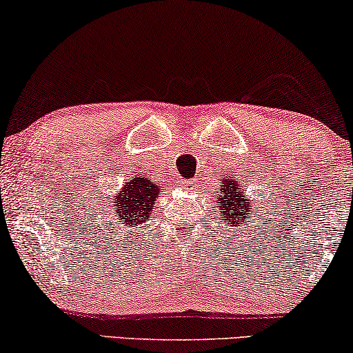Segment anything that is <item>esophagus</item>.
Listing matches in <instances>:
<instances>
[{"instance_id":"obj_1","label":"esophagus","mask_w":353,"mask_h":353,"mask_svg":"<svg viewBox=\"0 0 353 353\" xmlns=\"http://www.w3.org/2000/svg\"><path fill=\"white\" fill-rule=\"evenodd\" d=\"M181 186H183V190L192 191L197 186V183L194 180H185V181H181Z\"/></svg>"}]
</instances>
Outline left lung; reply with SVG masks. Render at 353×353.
<instances>
[{"label": "left lung", "instance_id": "left-lung-1", "mask_svg": "<svg viewBox=\"0 0 353 353\" xmlns=\"http://www.w3.org/2000/svg\"><path fill=\"white\" fill-rule=\"evenodd\" d=\"M221 196L219 197V207L220 212L223 214L221 220L223 221H238L245 219V212L250 209L249 202H244V196L243 192L238 190V185L236 183L228 181V178L221 183ZM243 201V204L241 205L240 202ZM254 212V210H250Z\"/></svg>", "mask_w": 353, "mask_h": 353}]
</instances>
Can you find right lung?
<instances>
[{"mask_svg": "<svg viewBox=\"0 0 353 353\" xmlns=\"http://www.w3.org/2000/svg\"><path fill=\"white\" fill-rule=\"evenodd\" d=\"M161 194L157 183L144 176L130 178L128 183L120 191L117 197H114L115 220L122 221L125 228L133 225H141L151 214L154 201Z\"/></svg>", "mask_w": 353, "mask_h": 353, "instance_id": "obj_1", "label": "right lung"}]
</instances>
